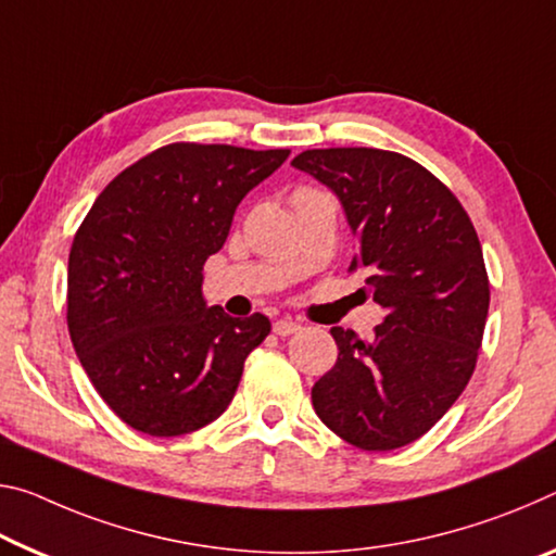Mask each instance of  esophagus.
<instances>
[{"label":"esophagus","mask_w":556,"mask_h":556,"mask_svg":"<svg viewBox=\"0 0 556 556\" xmlns=\"http://www.w3.org/2000/svg\"><path fill=\"white\" fill-rule=\"evenodd\" d=\"M299 329H302V326L292 319H277L275 326H271V331H275L277 337H292V333H296Z\"/></svg>","instance_id":"obj_1"}]
</instances>
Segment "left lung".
<instances>
[{"label": "left lung", "mask_w": 556, "mask_h": 556, "mask_svg": "<svg viewBox=\"0 0 556 556\" xmlns=\"http://www.w3.org/2000/svg\"><path fill=\"white\" fill-rule=\"evenodd\" d=\"M292 165L339 198L358 242L351 269L386 309L374 339L333 326L339 358L312 389L316 416L361 451H395L428 433L478 361L490 285L460 202L410 157L321 148Z\"/></svg>", "instance_id": "left-lung-1"}]
</instances>
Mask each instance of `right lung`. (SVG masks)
Wrapping results in <instances>:
<instances>
[{
    "instance_id": "obj_1",
    "label": "right lung",
    "mask_w": 556,
    "mask_h": 556,
    "mask_svg": "<svg viewBox=\"0 0 556 556\" xmlns=\"http://www.w3.org/2000/svg\"><path fill=\"white\" fill-rule=\"evenodd\" d=\"M289 151L173 143L116 175L68 254V333L93 389L146 435L192 433L225 413L264 314L235 319L202 296L242 198Z\"/></svg>"
}]
</instances>
